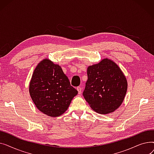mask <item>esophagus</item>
I'll use <instances>...</instances> for the list:
<instances>
[{
  "mask_svg": "<svg viewBox=\"0 0 154 154\" xmlns=\"http://www.w3.org/2000/svg\"><path fill=\"white\" fill-rule=\"evenodd\" d=\"M77 91H78L79 94H80L82 93V88L80 87H78L77 88Z\"/></svg>",
  "mask_w": 154,
  "mask_h": 154,
  "instance_id": "esophagus-1",
  "label": "esophagus"
}]
</instances>
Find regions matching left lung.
<instances>
[{
  "label": "left lung",
  "instance_id": "8db88e82",
  "mask_svg": "<svg viewBox=\"0 0 154 154\" xmlns=\"http://www.w3.org/2000/svg\"><path fill=\"white\" fill-rule=\"evenodd\" d=\"M83 95L90 107L108 114L122 103L127 91V79L118 65L107 58L88 66Z\"/></svg>",
  "mask_w": 154,
  "mask_h": 154
}]
</instances>
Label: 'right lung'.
<instances>
[{"mask_svg": "<svg viewBox=\"0 0 154 154\" xmlns=\"http://www.w3.org/2000/svg\"><path fill=\"white\" fill-rule=\"evenodd\" d=\"M29 94L40 112L56 117L67 110L78 91L70 85L59 65L45 59L34 70L29 84Z\"/></svg>", "mask_w": 154, "mask_h": 154, "instance_id": "obj_1", "label": "right lung"}]
</instances>
